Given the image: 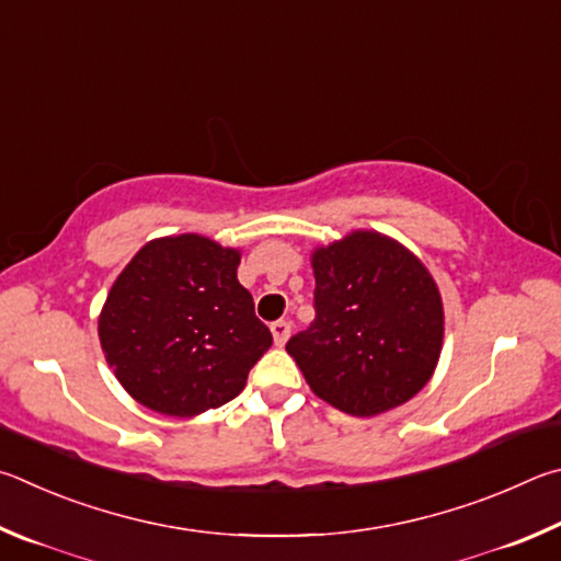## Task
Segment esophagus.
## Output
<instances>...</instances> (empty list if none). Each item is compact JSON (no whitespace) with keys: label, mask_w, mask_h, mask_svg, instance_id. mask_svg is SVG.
<instances>
[{"label":"esophagus","mask_w":561,"mask_h":561,"mask_svg":"<svg viewBox=\"0 0 561 561\" xmlns=\"http://www.w3.org/2000/svg\"><path fill=\"white\" fill-rule=\"evenodd\" d=\"M271 332H273L275 345L283 347L288 342V335H290V322L288 320H275V322H271Z\"/></svg>","instance_id":"34e87169"}]
</instances>
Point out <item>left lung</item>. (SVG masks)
<instances>
[{"instance_id": "8db88e82", "label": "left lung", "mask_w": 561, "mask_h": 561, "mask_svg": "<svg viewBox=\"0 0 561 561\" xmlns=\"http://www.w3.org/2000/svg\"><path fill=\"white\" fill-rule=\"evenodd\" d=\"M316 322L288 340L312 394L352 416L407 404L428 385L444 347V302L434 275L379 231L318 245Z\"/></svg>"}]
</instances>
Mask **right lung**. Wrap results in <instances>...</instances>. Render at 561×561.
<instances>
[{"instance_id": "1", "label": "right lung", "mask_w": 561, "mask_h": 561, "mask_svg": "<svg viewBox=\"0 0 561 561\" xmlns=\"http://www.w3.org/2000/svg\"><path fill=\"white\" fill-rule=\"evenodd\" d=\"M241 251L199 233L147 241L107 290L98 337L135 401L190 419L239 397L273 345L236 268Z\"/></svg>"}]
</instances>
